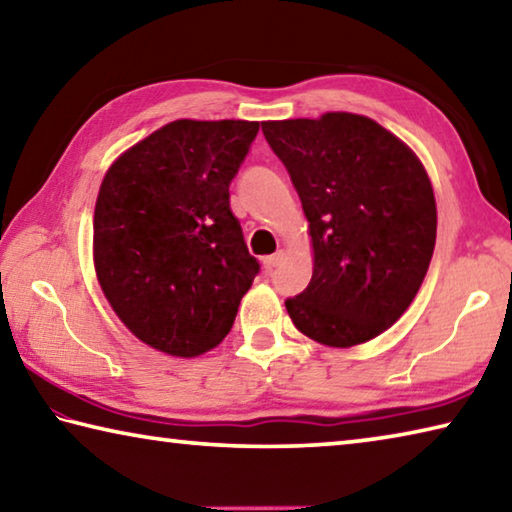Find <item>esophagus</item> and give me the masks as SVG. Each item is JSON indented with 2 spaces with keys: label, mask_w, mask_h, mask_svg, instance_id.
I'll return each instance as SVG.
<instances>
[{
  "label": "esophagus",
  "mask_w": 512,
  "mask_h": 512,
  "mask_svg": "<svg viewBox=\"0 0 512 512\" xmlns=\"http://www.w3.org/2000/svg\"><path fill=\"white\" fill-rule=\"evenodd\" d=\"M282 262V253H275V255H268V257H264V268L266 271H273V268Z\"/></svg>",
  "instance_id": "esophagus-1"
}]
</instances>
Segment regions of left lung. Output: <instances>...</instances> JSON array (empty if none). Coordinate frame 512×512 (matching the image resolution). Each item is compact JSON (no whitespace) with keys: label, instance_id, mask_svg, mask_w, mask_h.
<instances>
[{"label":"left lung","instance_id":"8db88e82","mask_svg":"<svg viewBox=\"0 0 512 512\" xmlns=\"http://www.w3.org/2000/svg\"><path fill=\"white\" fill-rule=\"evenodd\" d=\"M309 221L314 275L289 298L302 334L352 348L386 332L418 293L436 246V198L409 146L363 115L264 121Z\"/></svg>","mask_w":512,"mask_h":512}]
</instances>
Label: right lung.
Segmentation results:
<instances>
[{"instance_id":"right-lung-1","label":"right lung","mask_w":512,"mask_h":512,"mask_svg":"<svg viewBox=\"0 0 512 512\" xmlns=\"http://www.w3.org/2000/svg\"><path fill=\"white\" fill-rule=\"evenodd\" d=\"M259 121L178 119L112 162L94 207L103 296L142 343L171 357L219 345L259 273L230 210Z\"/></svg>"}]
</instances>
